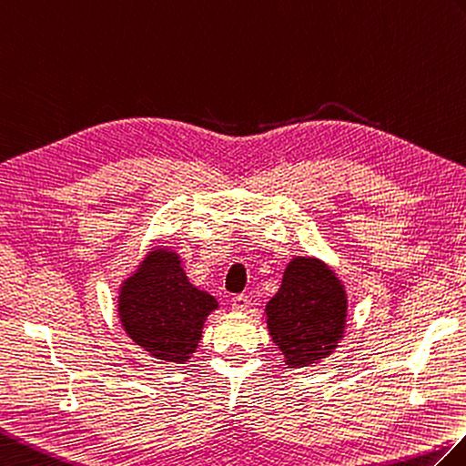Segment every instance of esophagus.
<instances>
[{"label": "esophagus", "mask_w": 466, "mask_h": 466, "mask_svg": "<svg viewBox=\"0 0 466 466\" xmlns=\"http://www.w3.org/2000/svg\"><path fill=\"white\" fill-rule=\"evenodd\" d=\"M249 305H251V299L247 297V295H235L233 299H231V307H233V311H239V313H243V311H247V309H249Z\"/></svg>", "instance_id": "obj_1"}]
</instances>
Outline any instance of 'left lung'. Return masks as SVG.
<instances>
[{
	"label": "left lung",
	"mask_w": 466,
	"mask_h": 466,
	"mask_svg": "<svg viewBox=\"0 0 466 466\" xmlns=\"http://www.w3.org/2000/svg\"><path fill=\"white\" fill-rule=\"evenodd\" d=\"M265 313L268 335L287 367L299 369L319 363L337 349L347 323V295L325 263L295 257Z\"/></svg>",
	"instance_id": "obj_1"
}]
</instances>
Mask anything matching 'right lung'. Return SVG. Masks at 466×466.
Masks as SVG:
<instances>
[{"mask_svg":"<svg viewBox=\"0 0 466 466\" xmlns=\"http://www.w3.org/2000/svg\"><path fill=\"white\" fill-rule=\"evenodd\" d=\"M119 319L126 333L155 359L183 363L201 340L215 297L189 283L177 253L153 249L119 293Z\"/></svg>","mask_w":466,"mask_h":466,"instance_id":"right-lung-1","label":"right lung"}]
</instances>
